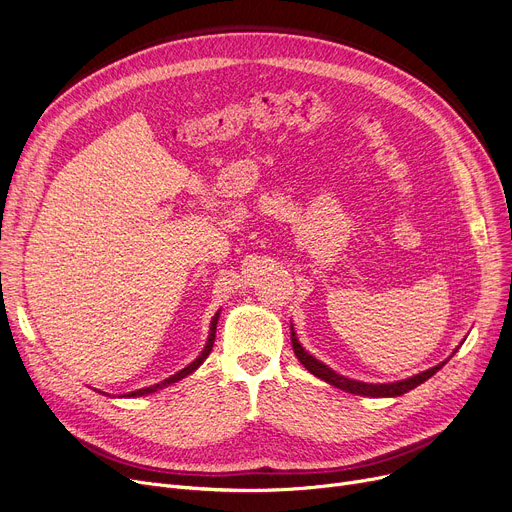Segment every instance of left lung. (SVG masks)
<instances>
[{
  "label": "left lung",
  "instance_id": "left-lung-1",
  "mask_svg": "<svg viewBox=\"0 0 512 512\" xmlns=\"http://www.w3.org/2000/svg\"><path fill=\"white\" fill-rule=\"evenodd\" d=\"M290 340H292L294 355L299 357V361L315 375V378L324 380V382H328V384H332V386H336V388H340V390H344V392L359 394V396H373V398H380V396H384V398H386V396H400V394H405V392L417 388L419 384H423L425 380L432 378V375H434L438 369H442V367L446 365V361H448L456 351H459V348H454V353H452L444 363H440V365H436V367H432V369H427V371H423V373H417V375H413V378L400 380V382H392V384H367V382H357V380H351V378H344V375L336 373V371L330 369L328 365H324L321 361H317L315 357H311V355L305 351V348L301 346V342L297 340V334H294V330L290 332Z\"/></svg>",
  "mask_w": 512,
  "mask_h": 512
}]
</instances>
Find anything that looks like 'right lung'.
Listing matches in <instances>:
<instances>
[{
    "instance_id": "right-lung-1",
    "label": "right lung",
    "mask_w": 512,
    "mask_h": 512,
    "mask_svg": "<svg viewBox=\"0 0 512 512\" xmlns=\"http://www.w3.org/2000/svg\"><path fill=\"white\" fill-rule=\"evenodd\" d=\"M218 317H220V311L213 315V319H211V326H209V338H207V344H205V348L201 351V355L193 361V363H188L184 369H180L178 373H174V375H170L168 380H164V382H159V384H155V386H149V388H141V390H134V392H128L126 396H145V394H151V392H157V390H161V388H168L170 384H176V382H180L182 378H186V375H191L207 357H209V353H211V348H213V340H215V328H218Z\"/></svg>"
}]
</instances>
